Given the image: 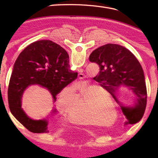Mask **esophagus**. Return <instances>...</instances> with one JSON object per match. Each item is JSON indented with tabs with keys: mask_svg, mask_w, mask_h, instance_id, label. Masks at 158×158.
I'll return each mask as SVG.
<instances>
[{
	"mask_svg": "<svg viewBox=\"0 0 158 158\" xmlns=\"http://www.w3.org/2000/svg\"><path fill=\"white\" fill-rule=\"evenodd\" d=\"M83 74H79V79L80 80V81H81V80H83Z\"/></svg>",
	"mask_w": 158,
	"mask_h": 158,
	"instance_id": "1",
	"label": "esophagus"
}]
</instances>
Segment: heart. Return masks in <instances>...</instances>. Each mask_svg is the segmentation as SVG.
I'll list each match as a JSON object with an SVG mask.
<instances>
[{"mask_svg": "<svg viewBox=\"0 0 158 158\" xmlns=\"http://www.w3.org/2000/svg\"><path fill=\"white\" fill-rule=\"evenodd\" d=\"M96 88L98 86L88 82L79 83L66 87L59 94L56 101L57 107L63 113L68 112L69 110L70 116L83 123L108 124L109 122H100L110 121L112 115L110 106L115 110V102L109 94L106 96L98 93L96 90ZM75 94L76 99L72 104ZM88 100L90 102L89 108Z\"/></svg>", "mask_w": 158, "mask_h": 158, "instance_id": "heart-1", "label": "heart"}]
</instances>
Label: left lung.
Returning a JSON list of instances; mask_svg holds the SVG:
<instances>
[{"label":"left lung","instance_id":"1","mask_svg":"<svg viewBox=\"0 0 158 158\" xmlns=\"http://www.w3.org/2000/svg\"><path fill=\"white\" fill-rule=\"evenodd\" d=\"M89 59L99 65L96 81L119 104L127 119L125 123L139 122L146 108L147 88L142 66L135 55L122 45L109 43L94 50ZM121 86L128 88L135 95L134 106H124L117 98L116 91Z\"/></svg>","mask_w":158,"mask_h":158}]
</instances>
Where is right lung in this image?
Returning <instances> with one entry per match:
<instances>
[{
  "label": "right lung",
  "instance_id": "add662e5",
  "mask_svg": "<svg viewBox=\"0 0 158 158\" xmlns=\"http://www.w3.org/2000/svg\"><path fill=\"white\" fill-rule=\"evenodd\" d=\"M69 63L66 50L49 40L31 43L17 58L8 88L9 106L13 116L31 132H47L48 121L35 120L26 115L22 108L23 92L29 86L38 85L48 89L56 102V95L77 77Z\"/></svg>",
  "mask_w": 158,
  "mask_h": 158
}]
</instances>
